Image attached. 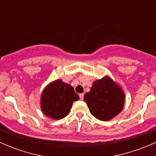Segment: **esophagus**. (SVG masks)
<instances>
[{"instance_id": "obj_1", "label": "esophagus", "mask_w": 156, "mask_h": 156, "mask_svg": "<svg viewBox=\"0 0 156 156\" xmlns=\"http://www.w3.org/2000/svg\"><path fill=\"white\" fill-rule=\"evenodd\" d=\"M79 97H80V100H82L84 99V94H79Z\"/></svg>"}]
</instances>
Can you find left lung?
Here are the masks:
<instances>
[{
	"label": "left lung",
	"instance_id": "obj_1",
	"mask_svg": "<svg viewBox=\"0 0 156 156\" xmlns=\"http://www.w3.org/2000/svg\"><path fill=\"white\" fill-rule=\"evenodd\" d=\"M84 100L91 114L101 121H108L122 110L125 95L122 89L109 78L94 81Z\"/></svg>",
	"mask_w": 156,
	"mask_h": 156
}]
</instances>
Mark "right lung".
Here are the masks:
<instances>
[{
  "instance_id": "1",
  "label": "right lung",
  "mask_w": 156,
  "mask_h": 156,
  "mask_svg": "<svg viewBox=\"0 0 156 156\" xmlns=\"http://www.w3.org/2000/svg\"><path fill=\"white\" fill-rule=\"evenodd\" d=\"M78 99L79 96L72 86L56 80L42 94V111L51 119H61L69 114L73 102Z\"/></svg>"
}]
</instances>
